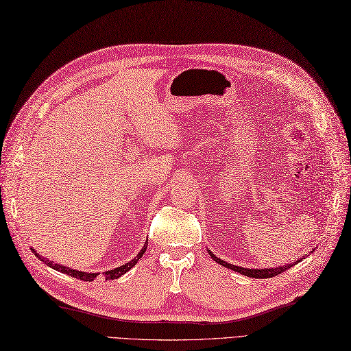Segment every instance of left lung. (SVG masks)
I'll return each instance as SVG.
<instances>
[{
    "label": "left lung",
    "instance_id": "left-lung-1",
    "mask_svg": "<svg viewBox=\"0 0 351 351\" xmlns=\"http://www.w3.org/2000/svg\"><path fill=\"white\" fill-rule=\"evenodd\" d=\"M313 251H315V250H311L310 254H313ZM208 254H210V257H211L214 261L221 264V266H224V267H227V269H230V270H233V271H238V273H241V274H245V276H248V278H254V279H267V278L278 276V274H280L282 271H285V270L291 269L292 266H295V264H298L300 261L304 260V257H302V258H298L297 261L285 264V266H278V267H274V269H271V267H270V269H269V267H267V269H245V267L234 266V264H230V263H227V261L219 258V257H217V255H214L210 250H208Z\"/></svg>",
    "mask_w": 351,
    "mask_h": 351
}]
</instances>
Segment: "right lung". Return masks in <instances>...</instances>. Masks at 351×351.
Instances as JSON below:
<instances>
[{
	"label": "right lung",
	"instance_id": "add662e5",
	"mask_svg": "<svg viewBox=\"0 0 351 351\" xmlns=\"http://www.w3.org/2000/svg\"><path fill=\"white\" fill-rule=\"evenodd\" d=\"M146 248H147V243H145V246H143V248H141V251H140V252L136 255V257L132 258L131 261L125 263L124 266H119V267H117V269H112V270H108V271H103V276L106 278V280H113V279H118V278H121L122 274H125L128 270H131L132 267L136 266L137 261H138L141 257H143V254L146 252ZM31 251H32V252L36 255V257L40 258L43 263H45L47 266L51 267V269H54V270H58V271H62V273H64V274H68V276L77 278V279H81V280H85V282H91V280H94V279H96V278L99 276V273L81 271V270H77V269H71V267L62 266V264H58V263H54V261H51V260H49V258L41 257V255L38 254L34 248H31Z\"/></svg>",
	"mask_w": 351,
	"mask_h": 351
}]
</instances>
